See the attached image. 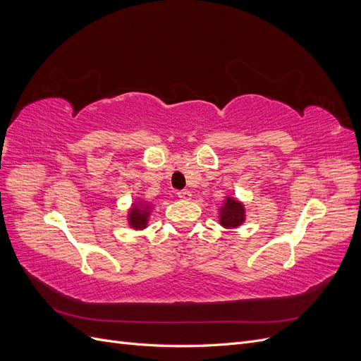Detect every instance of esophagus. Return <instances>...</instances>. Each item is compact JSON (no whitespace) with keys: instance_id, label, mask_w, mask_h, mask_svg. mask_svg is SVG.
<instances>
[{"instance_id":"1","label":"esophagus","mask_w":361,"mask_h":361,"mask_svg":"<svg viewBox=\"0 0 361 361\" xmlns=\"http://www.w3.org/2000/svg\"><path fill=\"white\" fill-rule=\"evenodd\" d=\"M178 197L180 200H190L191 199V192L188 190H182V191L178 192Z\"/></svg>"}]
</instances>
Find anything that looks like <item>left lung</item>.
I'll use <instances>...</instances> for the list:
<instances>
[{"instance_id": "left-lung-1", "label": "left lung", "mask_w": 361, "mask_h": 361, "mask_svg": "<svg viewBox=\"0 0 361 361\" xmlns=\"http://www.w3.org/2000/svg\"><path fill=\"white\" fill-rule=\"evenodd\" d=\"M244 204L233 197H226L224 204L220 207V224L226 228H236L244 223Z\"/></svg>"}]
</instances>
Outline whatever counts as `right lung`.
I'll return each mask as SVG.
<instances>
[{
	"label": "right lung",
	"mask_w": 361,
	"mask_h": 361,
	"mask_svg": "<svg viewBox=\"0 0 361 361\" xmlns=\"http://www.w3.org/2000/svg\"><path fill=\"white\" fill-rule=\"evenodd\" d=\"M150 209L152 207L147 203H134L128 212L129 226L135 228V231H143V228H146Z\"/></svg>",
	"instance_id": "obj_1"
}]
</instances>
